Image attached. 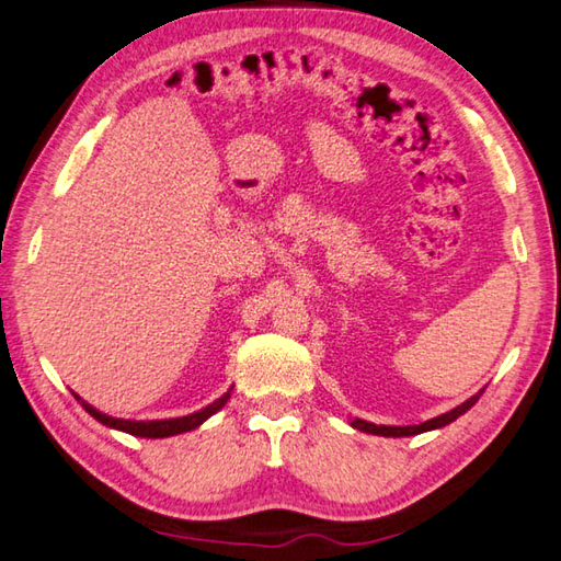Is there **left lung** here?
<instances>
[{"label":"left lung","instance_id":"1","mask_svg":"<svg viewBox=\"0 0 561 561\" xmlns=\"http://www.w3.org/2000/svg\"><path fill=\"white\" fill-rule=\"evenodd\" d=\"M481 393H483V390H481ZM481 393L469 398L467 403H461L459 408H454V410L445 412V415L422 422V425L388 427V425H374V422H366V420H354L352 425H354L356 430H362V432H371V435H383V437H410V435H420V432H427V430H437V427L449 425V422H454L459 415H463V412H467L471 405H477V400L481 398Z\"/></svg>","mask_w":561,"mask_h":561}]
</instances>
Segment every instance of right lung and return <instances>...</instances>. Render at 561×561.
<instances>
[{"mask_svg":"<svg viewBox=\"0 0 561 561\" xmlns=\"http://www.w3.org/2000/svg\"><path fill=\"white\" fill-rule=\"evenodd\" d=\"M229 396H231V390H229V393L221 396L219 400H215L213 405H207V408H203L199 412H193V415L175 417V420H151V422L116 420V417L104 415V412H100V410H94L92 405L84 403V400H82L80 396H76V398L80 400L82 408L88 410L94 420H100V422H102V425L114 427V430H122V432H129V435H136V437H151V439H156V437L181 435V432H190V430H195L197 425H203V422H205L209 415H215V412H217L219 408H225V403L229 400Z\"/></svg>","mask_w":561,"mask_h":561,"instance_id":"1","label":"right lung"}]
</instances>
